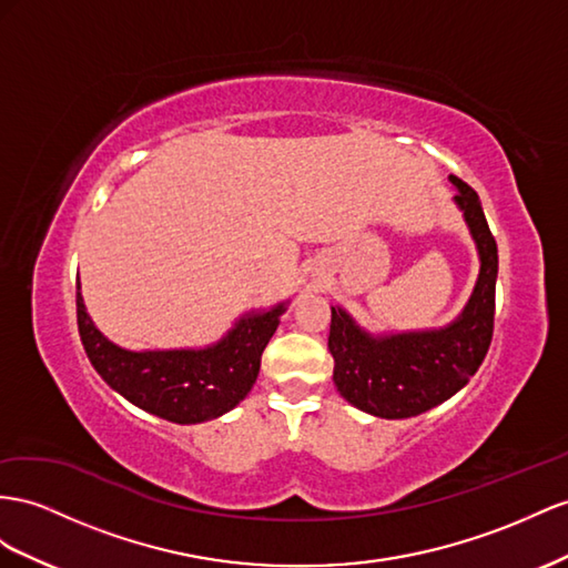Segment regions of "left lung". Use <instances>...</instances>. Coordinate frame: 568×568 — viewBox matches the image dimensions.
<instances>
[{
    "label": "left lung",
    "instance_id": "obj_1",
    "mask_svg": "<svg viewBox=\"0 0 568 568\" xmlns=\"http://www.w3.org/2000/svg\"><path fill=\"white\" fill-rule=\"evenodd\" d=\"M452 183L480 253V277L462 317L444 329L371 336L342 308H332L334 385L348 404L379 418H410L447 402L478 373L493 342L497 241L478 193L456 176Z\"/></svg>",
    "mask_w": 568,
    "mask_h": 568
}]
</instances>
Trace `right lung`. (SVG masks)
Returning <instances> with one entry per match:
<instances>
[{
  "label": "right lung",
  "mask_w": 568,
  "mask_h": 568,
  "mask_svg": "<svg viewBox=\"0 0 568 568\" xmlns=\"http://www.w3.org/2000/svg\"><path fill=\"white\" fill-rule=\"evenodd\" d=\"M284 303L236 322L222 342L201 351H126L104 339L88 317L75 282V317L98 375L131 404L172 423H203L241 404L260 373V358L280 325Z\"/></svg>",
  "instance_id": "add662e5"
}]
</instances>
